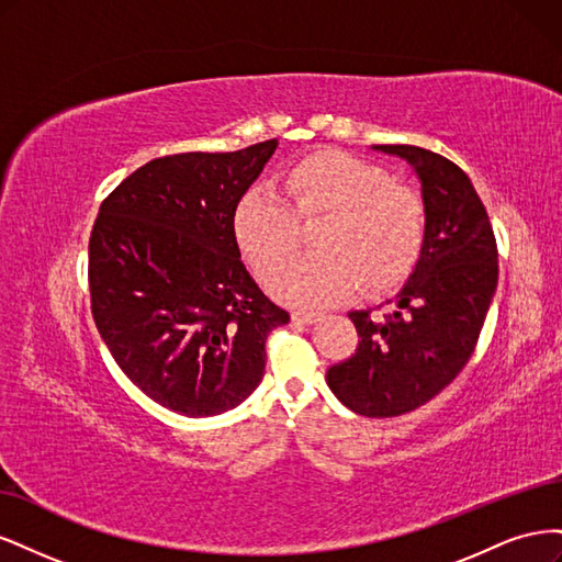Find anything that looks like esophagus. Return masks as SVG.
<instances>
[{
  "instance_id": "esophagus-1",
  "label": "esophagus",
  "mask_w": 562,
  "mask_h": 562,
  "mask_svg": "<svg viewBox=\"0 0 562 562\" xmlns=\"http://www.w3.org/2000/svg\"><path fill=\"white\" fill-rule=\"evenodd\" d=\"M318 318H321L318 312H293V321L302 323V326H312V323H316Z\"/></svg>"
}]
</instances>
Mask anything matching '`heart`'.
Wrapping results in <instances>:
<instances>
[{
  "label": "heart",
  "mask_w": 562,
  "mask_h": 562,
  "mask_svg": "<svg viewBox=\"0 0 562 562\" xmlns=\"http://www.w3.org/2000/svg\"><path fill=\"white\" fill-rule=\"evenodd\" d=\"M323 220L314 248L271 281V293L295 307H321L351 293H380L411 274L427 232L424 201L378 164L321 149L279 178V196L248 190L234 209L236 246L262 281L293 260L302 227Z\"/></svg>",
  "instance_id": "b5f03b06"
}]
</instances>
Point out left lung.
Listing matches in <instances>:
<instances>
[{
    "label": "left lung",
    "instance_id": "left-lung-1",
    "mask_svg": "<svg viewBox=\"0 0 562 562\" xmlns=\"http://www.w3.org/2000/svg\"><path fill=\"white\" fill-rule=\"evenodd\" d=\"M405 159L422 182L427 232L419 260L384 318L351 312L359 347L326 372L333 394L363 417H396L440 394L467 366L497 288V241L469 176L415 145H372Z\"/></svg>",
    "mask_w": 562,
    "mask_h": 562
}]
</instances>
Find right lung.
Listing matches in <instances>:
<instances>
[{
	"mask_svg": "<svg viewBox=\"0 0 562 562\" xmlns=\"http://www.w3.org/2000/svg\"><path fill=\"white\" fill-rule=\"evenodd\" d=\"M277 145L151 159L100 203L89 241L95 328L126 378L173 413L244 403L265 375L267 335L291 321L248 274L232 229Z\"/></svg>",
	"mask_w": 562,
	"mask_h": 562,
	"instance_id": "add662e5",
	"label": "right lung"
}]
</instances>
